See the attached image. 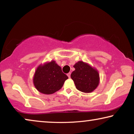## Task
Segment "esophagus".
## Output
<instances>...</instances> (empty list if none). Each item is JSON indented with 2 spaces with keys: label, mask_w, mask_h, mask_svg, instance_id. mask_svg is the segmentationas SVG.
Masks as SVG:
<instances>
[{
  "label": "esophagus",
  "mask_w": 134,
  "mask_h": 134,
  "mask_svg": "<svg viewBox=\"0 0 134 134\" xmlns=\"http://www.w3.org/2000/svg\"><path fill=\"white\" fill-rule=\"evenodd\" d=\"M67 75L68 77H69V78H70V75H71V72H69V73H67Z\"/></svg>",
  "instance_id": "obj_1"
}]
</instances>
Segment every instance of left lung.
<instances>
[{
	"instance_id": "left-lung-1",
	"label": "left lung",
	"mask_w": 134,
	"mask_h": 134,
	"mask_svg": "<svg viewBox=\"0 0 134 134\" xmlns=\"http://www.w3.org/2000/svg\"><path fill=\"white\" fill-rule=\"evenodd\" d=\"M75 70L71 74L76 89L84 93L93 92L100 81L99 72L97 69L88 63L79 61L73 66Z\"/></svg>"
}]
</instances>
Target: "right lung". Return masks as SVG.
I'll return each instance as SVG.
<instances>
[{"label":"right lung","instance_id":"add662e5","mask_svg":"<svg viewBox=\"0 0 134 134\" xmlns=\"http://www.w3.org/2000/svg\"><path fill=\"white\" fill-rule=\"evenodd\" d=\"M69 78L63 73L60 66L55 61L40 64L33 77V83L38 92L45 94H51L63 87Z\"/></svg>","mask_w":134,"mask_h":134}]
</instances>
